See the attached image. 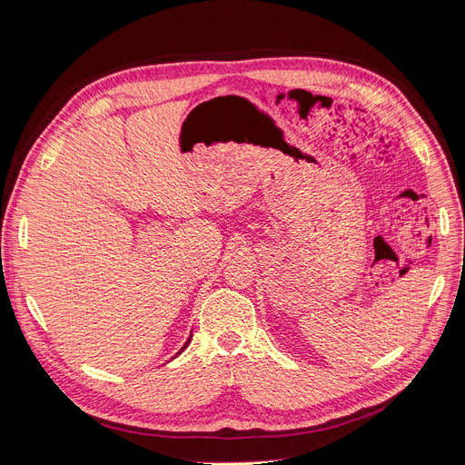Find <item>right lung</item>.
<instances>
[{
  "label": "right lung",
  "instance_id": "obj_1",
  "mask_svg": "<svg viewBox=\"0 0 465 465\" xmlns=\"http://www.w3.org/2000/svg\"><path fill=\"white\" fill-rule=\"evenodd\" d=\"M190 339H192V335H190ZM190 339H188V341H186V343H184V347H183V349H181V352H183V351H184V349H186V347H188V343H190ZM181 352H179V354H181Z\"/></svg>",
  "mask_w": 465,
  "mask_h": 465
}]
</instances>
